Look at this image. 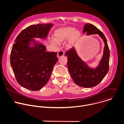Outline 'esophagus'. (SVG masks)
Wrapping results in <instances>:
<instances>
[{
	"label": "esophagus",
	"instance_id": "1",
	"mask_svg": "<svg viewBox=\"0 0 124 124\" xmlns=\"http://www.w3.org/2000/svg\"><path fill=\"white\" fill-rule=\"evenodd\" d=\"M64 52L63 50H60L58 52V54H57V57L58 58H60L61 57H62L63 56H64Z\"/></svg>",
	"mask_w": 124,
	"mask_h": 124
}]
</instances>
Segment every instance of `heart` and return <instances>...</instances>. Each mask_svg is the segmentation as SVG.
I'll return each mask as SVG.
<instances>
[{
    "instance_id": "b5f03b06",
    "label": "heart",
    "mask_w": 124,
    "mask_h": 124,
    "mask_svg": "<svg viewBox=\"0 0 124 124\" xmlns=\"http://www.w3.org/2000/svg\"><path fill=\"white\" fill-rule=\"evenodd\" d=\"M54 40H51V43L56 46L58 43H64L68 40V46L70 47L78 40L80 36L79 31L74 27H66L57 30L54 32Z\"/></svg>"
}]
</instances>
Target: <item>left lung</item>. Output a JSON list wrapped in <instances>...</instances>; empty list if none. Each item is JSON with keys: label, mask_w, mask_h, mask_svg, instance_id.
<instances>
[{"label": "left lung", "mask_w": 124, "mask_h": 124, "mask_svg": "<svg viewBox=\"0 0 124 124\" xmlns=\"http://www.w3.org/2000/svg\"><path fill=\"white\" fill-rule=\"evenodd\" d=\"M86 32L87 35L98 34L104 44L103 54L97 66L94 68L90 67L80 58L74 47L67 51L65 55L68 57L69 72L75 83L82 87L90 88L97 85L108 74L110 51L104 34L96 26L86 23L83 32Z\"/></svg>", "instance_id": "obj_1"}]
</instances>
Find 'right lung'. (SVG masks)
Masks as SVG:
<instances>
[{
    "label": "right lung",
    "mask_w": 124,
    "mask_h": 124,
    "mask_svg": "<svg viewBox=\"0 0 124 124\" xmlns=\"http://www.w3.org/2000/svg\"><path fill=\"white\" fill-rule=\"evenodd\" d=\"M51 23L30 25L17 36L13 45L10 63L19 84L38 91L46 84L58 61L57 53L46 51V46L35 38L46 39Z\"/></svg>",
    "instance_id": "1"
}]
</instances>
